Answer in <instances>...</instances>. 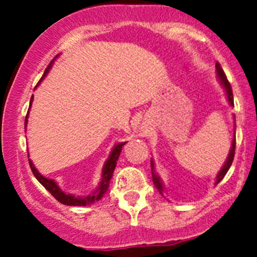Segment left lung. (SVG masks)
<instances>
[{
  "label": "left lung",
  "mask_w": 257,
  "mask_h": 257,
  "mask_svg": "<svg viewBox=\"0 0 257 257\" xmlns=\"http://www.w3.org/2000/svg\"><path fill=\"white\" fill-rule=\"evenodd\" d=\"M215 67H216V76L217 78H219V82L220 84L222 85V88L225 89V93H226V98H227V102H229V104L231 105V107H234V97H232V90H231V85H230L229 80H227L226 76H225L224 71H222V68L220 67L219 63L215 64ZM235 123V121H234ZM236 124H234V131H236ZM235 144H236V141H235V134H234V139H232V143H231V148H230V152H229V155H227L226 160H225L224 165H222V168L220 169V172L217 173L216 175V180H215V185L216 184H219L220 181L222 180V178L226 175L227 170L230 169V167H231L232 164V160H234V155H235ZM150 167H152V177H153V183H154L155 188L158 189V191H159L160 194H162L163 196H164V184H163L162 179H160L159 175L155 173V168H154V162H153V159L150 160ZM165 198V196H164Z\"/></svg>",
  "instance_id": "left-lung-1"
}]
</instances>
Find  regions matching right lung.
Segmentation results:
<instances>
[{"label":"right lung","instance_id":"obj_1","mask_svg":"<svg viewBox=\"0 0 257 257\" xmlns=\"http://www.w3.org/2000/svg\"><path fill=\"white\" fill-rule=\"evenodd\" d=\"M58 56H59V54H58ZM58 56H57V57H58ZM57 57H56V58H57ZM56 58H54V59H56ZM54 59L51 62V63H49L47 69L45 71V74H43L42 79L45 78L46 76H47L49 69H51L52 66H53ZM42 79H41V80H42ZM41 80L38 82V84L41 83ZM32 102H33V95L31 97L30 108H28V113H27V115H26L25 129L27 128L28 114H30V109H31V105H32ZM125 143H126V142H123V143H118V144L114 145L112 152H110V154H109V157H108V159L105 160L104 165H103L102 180H100L99 185H98V188L95 189L93 193H90L89 195H87V196H76V195H72V194L64 193V191L62 190L61 188H59L58 184H57L56 181L53 180V179L46 178L45 175L41 174V173L38 172L37 168L35 167V164H33L32 160H31V159H30V167H31V170H32L33 175H35L36 179H37V180L40 181V183L42 184V185L45 186L46 189H47L49 193H51L52 195H53L54 198H56L57 200L59 201V203L64 204V205H68V206H87V205H90V204L95 203V201L100 200V199L104 196L105 191H107L108 188H109V181L113 177L114 169H115L116 162H118V158H119V155H120L121 148H123V145Z\"/></svg>","mask_w":257,"mask_h":257}]
</instances>
